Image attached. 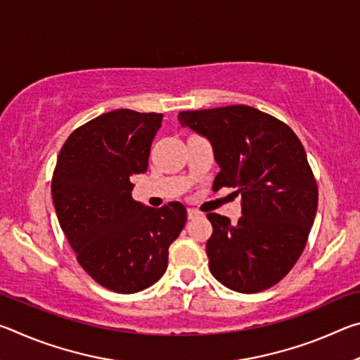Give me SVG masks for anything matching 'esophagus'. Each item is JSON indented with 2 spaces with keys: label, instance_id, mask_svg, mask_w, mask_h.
Instances as JSON below:
<instances>
[{
  "label": "esophagus",
  "instance_id": "1",
  "mask_svg": "<svg viewBox=\"0 0 360 360\" xmlns=\"http://www.w3.org/2000/svg\"><path fill=\"white\" fill-rule=\"evenodd\" d=\"M187 216H188V219H195V217L200 216V211L193 210V208H188V210H187Z\"/></svg>",
  "mask_w": 360,
  "mask_h": 360
}]
</instances>
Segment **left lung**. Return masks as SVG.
Wrapping results in <instances>:
<instances>
[{"label":"left lung","instance_id":"obj_1","mask_svg":"<svg viewBox=\"0 0 360 360\" xmlns=\"http://www.w3.org/2000/svg\"><path fill=\"white\" fill-rule=\"evenodd\" d=\"M178 119L210 139L221 168L212 191L241 193L238 224L206 214L212 276L241 294L278 284L302 255L318 211V184L300 139L284 122L246 105L182 111Z\"/></svg>","mask_w":360,"mask_h":360}]
</instances>
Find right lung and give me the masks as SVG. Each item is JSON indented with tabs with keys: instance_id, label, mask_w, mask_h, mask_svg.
Returning <instances> with one entry per match:
<instances>
[{
	"instance_id": "1",
	"label": "right lung",
	"mask_w": 360,
	"mask_h": 360,
	"mask_svg": "<svg viewBox=\"0 0 360 360\" xmlns=\"http://www.w3.org/2000/svg\"><path fill=\"white\" fill-rule=\"evenodd\" d=\"M163 114L117 109L76 129L52 176L57 217L76 259L117 294L150 288L168 266V248L187 221L184 205L149 208L131 197V176L148 169Z\"/></svg>"
}]
</instances>
